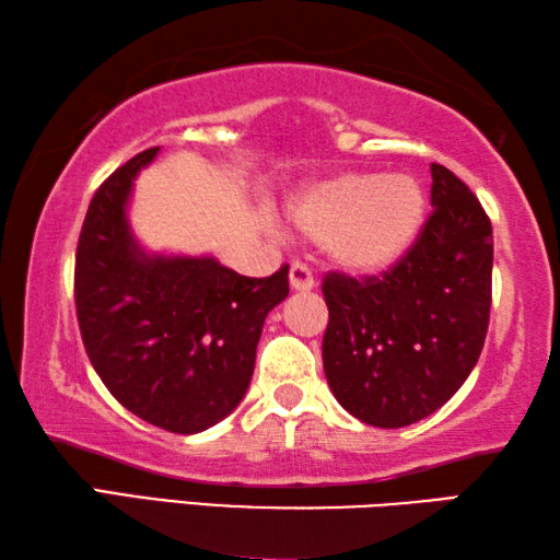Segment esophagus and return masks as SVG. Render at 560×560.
Listing matches in <instances>:
<instances>
[{"label":"esophagus","mask_w":560,"mask_h":560,"mask_svg":"<svg viewBox=\"0 0 560 560\" xmlns=\"http://www.w3.org/2000/svg\"><path fill=\"white\" fill-rule=\"evenodd\" d=\"M289 281H291V289L293 291H311L314 289V273L306 267V264L301 261H293L291 264V271H289Z\"/></svg>","instance_id":"1"}]
</instances>
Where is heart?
<instances>
[{"instance_id":"1","label":"heart","mask_w":560,"mask_h":560,"mask_svg":"<svg viewBox=\"0 0 560 560\" xmlns=\"http://www.w3.org/2000/svg\"><path fill=\"white\" fill-rule=\"evenodd\" d=\"M424 212V189L407 173H343L303 189L291 205L299 230L353 273L395 267L420 236Z\"/></svg>"}]
</instances>
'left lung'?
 <instances>
[{
	"instance_id": "1",
	"label": "left lung",
	"mask_w": 560,
	"mask_h": 560,
	"mask_svg": "<svg viewBox=\"0 0 560 560\" xmlns=\"http://www.w3.org/2000/svg\"><path fill=\"white\" fill-rule=\"evenodd\" d=\"M432 214L381 277L328 271L324 371L360 422L407 428L450 400L485 348L491 308V222L471 189L432 163Z\"/></svg>"
}]
</instances>
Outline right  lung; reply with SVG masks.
<instances>
[{"label":"right lung","instance_id":"1","mask_svg":"<svg viewBox=\"0 0 560 560\" xmlns=\"http://www.w3.org/2000/svg\"><path fill=\"white\" fill-rule=\"evenodd\" d=\"M158 150L128 160L93 195L75 249V316L91 365L126 410L195 434L242 402L264 318L289 296V267L252 279L214 257L143 252L126 207Z\"/></svg>","mask_w":560,"mask_h":560}]
</instances>
